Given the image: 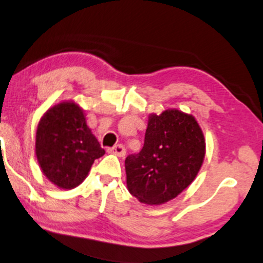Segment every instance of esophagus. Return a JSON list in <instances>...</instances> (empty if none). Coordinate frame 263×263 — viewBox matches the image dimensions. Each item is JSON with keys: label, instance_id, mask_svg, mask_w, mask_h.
I'll list each match as a JSON object with an SVG mask.
<instances>
[{"label": "esophagus", "instance_id": "esophagus-1", "mask_svg": "<svg viewBox=\"0 0 263 263\" xmlns=\"http://www.w3.org/2000/svg\"><path fill=\"white\" fill-rule=\"evenodd\" d=\"M109 153H112V154H115V156L122 158V157H125L126 149H125V147H123L122 144H116L115 147L110 148Z\"/></svg>", "mask_w": 263, "mask_h": 263}]
</instances>
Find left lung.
I'll return each mask as SVG.
<instances>
[{
	"instance_id": "8db88e82",
	"label": "left lung",
	"mask_w": 263,
	"mask_h": 263,
	"mask_svg": "<svg viewBox=\"0 0 263 263\" xmlns=\"http://www.w3.org/2000/svg\"><path fill=\"white\" fill-rule=\"evenodd\" d=\"M204 154V136L194 116L176 109L152 114L143 148L125 160L129 194L151 205L173 200L197 176Z\"/></svg>"
}]
</instances>
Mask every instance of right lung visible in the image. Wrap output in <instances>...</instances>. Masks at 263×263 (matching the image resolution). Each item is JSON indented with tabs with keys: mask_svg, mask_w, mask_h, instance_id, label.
<instances>
[{
	"mask_svg": "<svg viewBox=\"0 0 263 263\" xmlns=\"http://www.w3.org/2000/svg\"><path fill=\"white\" fill-rule=\"evenodd\" d=\"M35 154L44 175L58 187L71 190L83 182L105 151L87 126L82 107L62 101L40 119Z\"/></svg>",
	"mask_w": 263,
	"mask_h": 263,
	"instance_id": "add662e5",
	"label": "right lung"
}]
</instances>
